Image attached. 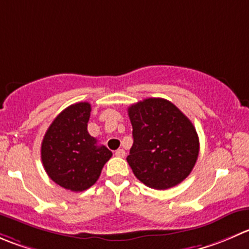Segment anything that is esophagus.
I'll return each mask as SVG.
<instances>
[{"label":"esophagus","instance_id":"obj_1","mask_svg":"<svg viewBox=\"0 0 249 249\" xmlns=\"http://www.w3.org/2000/svg\"><path fill=\"white\" fill-rule=\"evenodd\" d=\"M115 156L123 158V157H125V151H124V149H122V148L117 149V151H115Z\"/></svg>","mask_w":249,"mask_h":249}]
</instances>
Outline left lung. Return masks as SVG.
I'll return each instance as SVG.
<instances>
[{
    "instance_id": "left-lung-1",
    "label": "left lung",
    "mask_w": 249,
    "mask_h": 249,
    "mask_svg": "<svg viewBox=\"0 0 249 249\" xmlns=\"http://www.w3.org/2000/svg\"><path fill=\"white\" fill-rule=\"evenodd\" d=\"M134 143L126 160L141 182L156 190L174 187L194 169L199 140L191 120L164 98L130 106Z\"/></svg>"
}]
</instances>
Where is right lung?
<instances>
[{
  "label": "right lung",
  "instance_id": "obj_1",
  "mask_svg": "<svg viewBox=\"0 0 249 249\" xmlns=\"http://www.w3.org/2000/svg\"><path fill=\"white\" fill-rule=\"evenodd\" d=\"M91 105L79 102L55 117L41 143V159L51 180L66 190L81 192L98 180L112 152L88 131Z\"/></svg>",
  "mask_w": 249,
  "mask_h": 249
}]
</instances>
